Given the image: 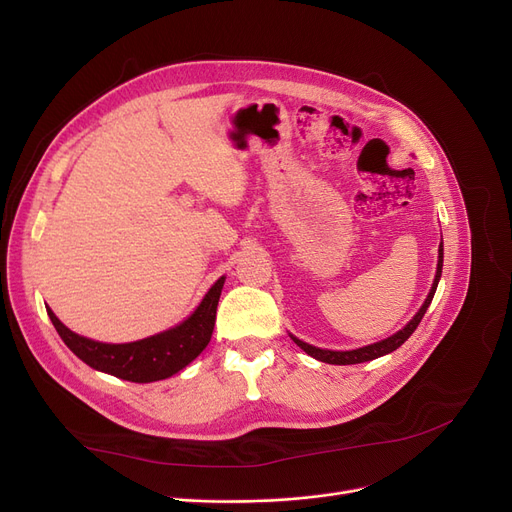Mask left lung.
<instances>
[{
  "label": "left lung",
  "mask_w": 512,
  "mask_h": 512,
  "mask_svg": "<svg viewBox=\"0 0 512 512\" xmlns=\"http://www.w3.org/2000/svg\"><path fill=\"white\" fill-rule=\"evenodd\" d=\"M440 274H442V243L438 245V265H436L434 284H432L430 294L426 296V300H424V304H422V309L416 313V317H414L410 323H407L401 331H397L395 335L383 339V342L370 344V346H364V348H358V350H350V352H333V350H321V348H315V346H311V344H304V342H300V339H296V337H292V339L296 342V346H300L306 354L317 358V360H321V362H327V364H360V362H368V360H374V358H379V356H385V354L397 350V348L405 342V339L416 331V327L420 325L424 313L428 311V306H430V302H432V298H434V292H436Z\"/></svg>",
  "instance_id": "8db88e82"
}]
</instances>
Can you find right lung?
<instances>
[{"instance_id": "1", "label": "right lung", "mask_w": 512, "mask_h": 512, "mask_svg": "<svg viewBox=\"0 0 512 512\" xmlns=\"http://www.w3.org/2000/svg\"><path fill=\"white\" fill-rule=\"evenodd\" d=\"M222 286L224 278L210 288L195 313L181 325L131 344L94 342L67 329L51 309H47V315L63 344L94 370L131 383H152L173 377L206 350L212 339Z\"/></svg>"}]
</instances>
